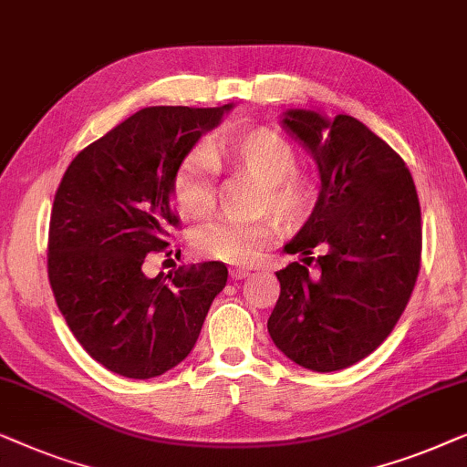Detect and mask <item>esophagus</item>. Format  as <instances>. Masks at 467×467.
Here are the masks:
<instances>
[{"instance_id": "esophagus-1", "label": "esophagus", "mask_w": 467, "mask_h": 467, "mask_svg": "<svg viewBox=\"0 0 467 467\" xmlns=\"http://www.w3.org/2000/svg\"><path fill=\"white\" fill-rule=\"evenodd\" d=\"M249 268H243V266H233L231 268V277L233 279H245V277H249Z\"/></svg>"}]
</instances>
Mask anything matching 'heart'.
Wrapping results in <instances>:
<instances>
[{
  "label": "heart",
  "instance_id": "heart-1",
  "mask_svg": "<svg viewBox=\"0 0 467 467\" xmlns=\"http://www.w3.org/2000/svg\"><path fill=\"white\" fill-rule=\"evenodd\" d=\"M215 161L234 167L260 182L258 209H271L281 222L296 226L311 213L317 199L315 183L296 173L298 154L275 129L258 127L226 133L212 141L209 150L194 148L183 156L173 173V199L188 215H202L215 199ZM279 236L273 218L255 222H209L194 233L196 252L228 265H252Z\"/></svg>",
  "mask_w": 467,
  "mask_h": 467
}]
</instances>
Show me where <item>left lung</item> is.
I'll list each match as a JSON object with an SVG mask.
<instances>
[{
    "label": "left lung",
    "mask_w": 467,
    "mask_h": 467,
    "mask_svg": "<svg viewBox=\"0 0 467 467\" xmlns=\"http://www.w3.org/2000/svg\"><path fill=\"white\" fill-rule=\"evenodd\" d=\"M281 124L317 162L321 188L305 226L284 247L302 262L277 273L281 294L268 334L302 368L343 370L389 337L415 290L417 188L406 162L358 118L287 109Z\"/></svg>",
    "instance_id": "8db88e82"
}]
</instances>
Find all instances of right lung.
Wrapping results in <instances>:
<instances>
[{
  "label": "right lung",
  "instance_id": "add662e5",
  "mask_svg": "<svg viewBox=\"0 0 467 467\" xmlns=\"http://www.w3.org/2000/svg\"><path fill=\"white\" fill-rule=\"evenodd\" d=\"M222 108L140 109L71 161L55 194L48 279L58 311L90 358L127 379H152L192 351L228 268L201 262L146 277L169 245L171 183Z\"/></svg>",
  "mask_w": 467,
  "mask_h": 467
}]
</instances>
